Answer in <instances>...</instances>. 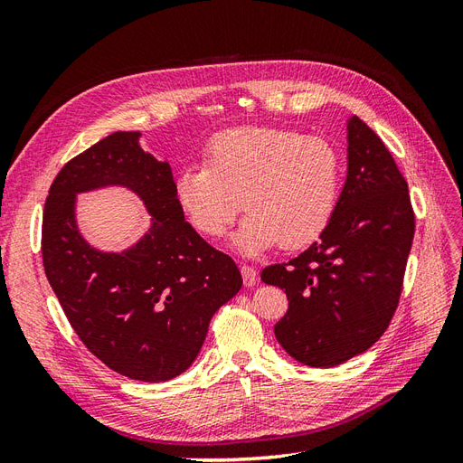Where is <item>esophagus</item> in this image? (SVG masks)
<instances>
[{
  "mask_svg": "<svg viewBox=\"0 0 463 463\" xmlns=\"http://www.w3.org/2000/svg\"><path fill=\"white\" fill-rule=\"evenodd\" d=\"M241 276H243L245 286H255L257 284V269H255V266L243 264L241 266Z\"/></svg>",
  "mask_w": 463,
  "mask_h": 463,
  "instance_id": "34e87169",
  "label": "esophagus"
}]
</instances>
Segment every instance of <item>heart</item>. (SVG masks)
Wrapping results in <instances>:
<instances>
[{
    "label": "heart",
    "instance_id": "1",
    "mask_svg": "<svg viewBox=\"0 0 463 463\" xmlns=\"http://www.w3.org/2000/svg\"><path fill=\"white\" fill-rule=\"evenodd\" d=\"M342 191V156L325 137L270 125H245L208 143L204 165L175 179V197L193 228L206 237L226 233L245 208L235 237L245 253L279 241L284 249L313 243L328 228Z\"/></svg>",
    "mask_w": 463,
    "mask_h": 463
}]
</instances>
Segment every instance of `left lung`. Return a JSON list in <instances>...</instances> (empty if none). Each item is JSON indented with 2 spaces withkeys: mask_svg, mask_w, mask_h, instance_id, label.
<instances>
[{
  "mask_svg": "<svg viewBox=\"0 0 463 463\" xmlns=\"http://www.w3.org/2000/svg\"><path fill=\"white\" fill-rule=\"evenodd\" d=\"M415 233L408 181L365 121L347 125V177L320 240L289 262L266 266L286 289L274 334L309 367H335L381 338L398 309Z\"/></svg>",
  "mask_w": 463,
  "mask_h": 463,
  "instance_id": "8db88e82",
  "label": "left lung"
}]
</instances>
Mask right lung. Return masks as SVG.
Returning a JSON list of instances; mask_svg holds the SVG:
<instances>
[{"label": "right lung", "instance_id": "right-lung-1", "mask_svg": "<svg viewBox=\"0 0 463 463\" xmlns=\"http://www.w3.org/2000/svg\"><path fill=\"white\" fill-rule=\"evenodd\" d=\"M137 131L111 133L55 175L42 218L46 278L80 342L133 381L164 383L191 367L210 318L241 289L232 257L185 220L167 162L138 146ZM104 184L133 188L153 228L123 254H100L74 223V194Z\"/></svg>", "mask_w": 463, "mask_h": 463}]
</instances>
